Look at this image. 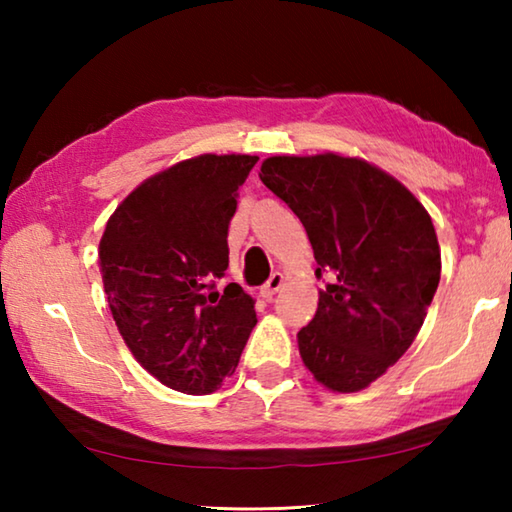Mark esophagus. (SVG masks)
I'll use <instances>...</instances> for the list:
<instances>
[{
  "label": "esophagus",
  "instance_id": "1",
  "mask_svg": "<svg viewBox=\"0 0 512 512\" xmlns=\"http://www.w3.org/2000/svg\"><path fill=\"white\" fill-rule=\"evenodd\" d=\"M282 284H284V275L282 273H273L271 277H268V282L264 284V287L259 289V293H262L264 300H271L275 293L282 289Z\"/></svg>",
  "mask_w": 512,
  "mask_h": 512
}]
</instances>
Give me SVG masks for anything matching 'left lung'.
I'll return each mask as SVG.
<instances>
[{
    "mask_svg": "<svg viewBox=\"0 0 512 512\" xmlns=\"http://www.w3.org/2000/svg\"><path fill=\"white\" fill-rule=\"evenodd\" d=\"M259 178L305 225L316 273L334 275L298 332L302 363L327 391H363L411 348L438 289L431 216L395 176L352 155H271Z\"/></svg>",
    "mask_w": 512,
    "mask_h": 512,
    "instance_id": "obj_1",
    "label": "left lung"
}]
</instances>
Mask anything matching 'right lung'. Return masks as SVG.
<instances>
[{
	"mask_svg": "<svg viewBox=\"0 0 512 512\" xmlns=\"http://www.w3.org/2000/svg\"><path fill=\"white\" fill-rule=\"evenodd\" d=\"M257 155L203 153L153 173L110 214L99 268L110 314L135 361L178 393L207 395L235 372L255 300L214 280L228 223Z\"/></svg>",
	"mask_w": 512,
	"mask_h": 512,
	"instance_id": "add662e5",
	"label": "right lung"
}]
</instances>
